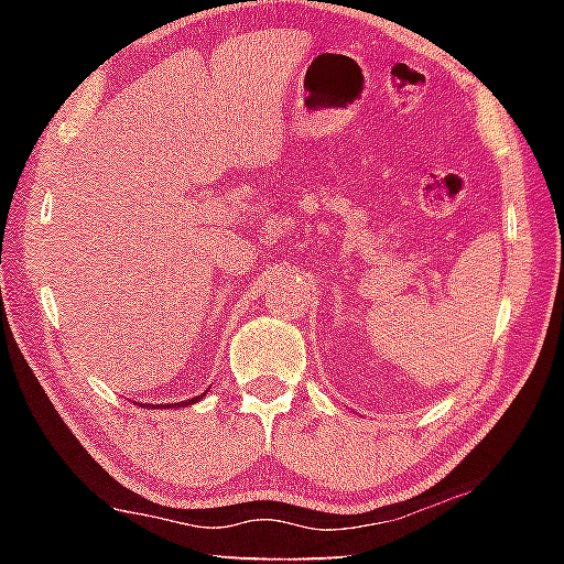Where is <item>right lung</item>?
Returning a JSON list of instances; mask_svg holds the SVG:
<instances>
[{
  "label": "right lung",
  "mask_w": 564,
  "mask_h": 564,
  "mask_svg": "<svg viewBox=\"0 0 564 564\" xmlns=\"http://www.w3.org/2000/svg\"><path fill=\"white\" fill-rule=\"evenodd\" d=\"M196 400H198V398H196ZM191 403H194V398H191V400H188V405H191ZM181 405H184V403H181Z\"/></svg>",
  "instance_id": "right-lung-1"
}]
</instances>
